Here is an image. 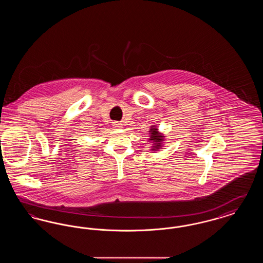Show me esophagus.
I'll return each instance as SVG.
<instances>
[{"mask_svg":"<svg viewBox=\"0 0 263 263\" xmlns=\"http://www.w3.org/2000/svg\"><path fill=\"white\" fill-rule=\"evenodd\" d=\"M113 126H114L115 128H121V127H122V124H121V123H119V122H114V123H113Z\"/></svg>","mask_w":263,"mask_h":263,"instance_id":"34e87169","label":"esophagus"}]
</instances>
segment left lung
I'll return each mask as SVG.
<instances>
[{
    "label": "left lung",
    "instance_id": "8db88e82",
    "mask_svg": "<svg viewBox=\"0 0 263 263\" xmlns=\"http://www.w3.org/2000/svg\"><path fill=\"white\" fill-rule=\"evenodd\" d=\"M150 138H149V141L151 143H153V146L151 148L152 151H158L160 150L162 147H163V138L162 133L159 132V129L156 127V126H152L151 127L150 131Z\"/></svg>",
    "mask_w": 263,
    "mask_h": 263
}]
</instances>
